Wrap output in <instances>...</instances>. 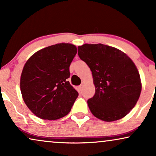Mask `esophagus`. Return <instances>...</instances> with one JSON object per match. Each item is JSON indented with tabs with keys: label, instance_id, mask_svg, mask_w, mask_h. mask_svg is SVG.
<instances>
[{
	"label": "esophagus",
	"instance_id": "esophagus-1",
	"mask_svg": "<svg viewBox=\"0 0 156 156\" xmlns=\"http://www.w3.org/2000/svg\"><path fill=\"white\" fill-rule=\"evenodd\" d=\"M82 88H83V85H82V84H81V85H80V86L78 87V89H79V90H80V91H82Z\"/></svg>",
	"mask_w": 156,
	"mask_h": 156
}]
</instances>
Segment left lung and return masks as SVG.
<instances>
[{"instance_id": "8db88e82", "label": "left lung", "mask_w": 156, "mask_h": 156, "mask_svg": "<svg viewBox=\"0 0 156 156\" xmlns=\"http://www.w3.org/2000/svg\"><path fill=\"white\" fill-rule=\"evenodd\" d=\"M78 55L92 73L95 94L87 101L92 114L104 121L126 116L137 103L142 87L133 62L122 51L103 44L79 46Z\"/></svg>"}]
</instances>
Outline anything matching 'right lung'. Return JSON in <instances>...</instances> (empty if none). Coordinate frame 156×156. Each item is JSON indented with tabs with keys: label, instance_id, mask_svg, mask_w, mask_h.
Masks as SVG:
<instances>
[{
	"label": "right lung",
	"instance_id": "1",
	"mask_svg": "<svg viewBox=\"0 0 156 156\" xmlns=\"http://www.w3.org/2000/svg\"><path fill=\"white\" fill-rule=\"evenodd\" d=\"M76 52L74 44H56L37 51L26 62L20 76V91L35 116L57 120L71 111L79 94L67 79Z\"/></svg>",
	"mask_w": 156,
	"mask_h": 156
}]
</instances>
